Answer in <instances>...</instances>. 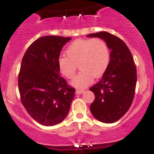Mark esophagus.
Here are the masks:
<instances>
[{
  "label": "esophagus",
  "instance_id": "34e87169",
  "mask_svg": "<svg viewBox=\"0 0 154 154\" xmlns=\"http://www.w3.org/2000/svg\"><path fill=\"white\" fill-rule=\"evenodd\" d=\"M84 92H85V90H75V94H83Z\"/></svg>",
  "mask_w": 154,
  "mask_h": 154
}]
</instances>
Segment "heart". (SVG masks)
I'll return each instance as SVG.
<instances>
[{
  "mask_svg": "<svg viewBox=\"0 0 154 154\" xmlns=\"http://www.w3.org/2000/svg\"><path fill=\"white\" fill-rule=\"evenodd\" d=\"M66 54L67 56L58 58V69L61 74L71 79L79 64L81 71L71 83L75 88H85L93 77L102 76L110 64V50L106 42L100 38L75 40L67 48Z\"/></svg>",
  "mask_w": 154,
  "mask_h": 154,
  "instance_id": "obj_1",
  "label": "heart"
}]
</instances>
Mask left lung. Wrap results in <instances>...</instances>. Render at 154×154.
I'll return each instance as SVG.
<instances>
[{"mask_svg":"<svg viewBox=\"0 0 154 154\" xmlns=\"http://www.w3.org/2000/svg\"><path fill=\"white\" fill-rule=\"evenodd\" d=\"M87 37L102 39L111 50L108 69L100 82L90 89L95 96L90 111L102 123H114L125 114L133 101L137 83L133 57L126 44L114 35L102 31Z\"/></svg>","mask_w":154,"mask_h":154,"instance_id":"8db88e82","label":"left lung"}]
</instances>
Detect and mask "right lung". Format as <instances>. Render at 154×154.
I'll return each mask as SVG.
<instances>
[{
    "label": "right lung",
    "mask_w": 154,
    "mask_h": 154,
    "mask_svg": "<svg viewBox=\"0 0 154 154\" xmlns=\"http://www.w3.org/2000/svg\"><path fill=\"white\" fill-rule=\"evenodd\" d=\"M71 38L46 35L31 44L22 58L18 76L21 102L31 117L52 126L64 120L75 89L60 75L57 60Z\"/></svg>",
    "instance_id": "add662e5"
}]
</instances>
